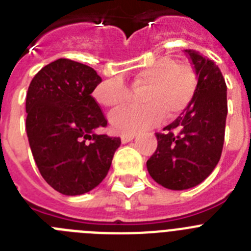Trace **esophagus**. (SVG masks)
<instances>
[{
    "instance_id": "esophagus-1",
    "label": "esophagus",
    "mask_w": 251,
    "mask_h": 251,
    "mask_svg": "<svg viewBox=\"0 0 251 251\" xmlns=\"http://www.w3.org/2000/svg\"><path fill=\"white\" fill-rule=\"evenodd\" d=\"M134 137H136L134 133H124V134L121 136V139L123 143H127V142H130L132 139H134Z\"/></svg>"
}]
</instances>
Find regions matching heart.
<instances>
[{"mask_svg": "<svg viewBox=\"0 0 251 251\" xmlns=\"http://www.w3.org/2000/svg\"><path fill=\"white\" fill-rule=\"evenodd\" d=\"M141 94L143 106H124L110 114V124L117 132L137 133L161 123L167 114L176 118L185 112L196 94L197 79L192 69L171 57H159L137 70L130 83ZM130 90L123 79L113 76L95 86L93 95L99 104L117 108L128 100Z\"/></svg>", "mask_w": 251, "mask_h": 251, "instance_id": "1", "label": "heart"}]
</instances>
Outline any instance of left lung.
Segmentation results:
<instances>
[{"label":"left lung","instance_id":"1","mask_svg":"<svg viewBox=\"0 0 251 251\" xmlns=\"http://www.w3.org/2000/svg\"><path fill=\"white\" fill-rule=\"evenodd\" d=\"M197 75L192 103L162 133L147 170L157 183L170 190H187L201 183L220 161L227 115L226 84L220 69L200 52L185 50Z\"/></svg>","mask_w":251,"mask_h":251}]
</instances>
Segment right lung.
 Masks as SVG:
<instances>
[{
  "mask_svg": "<svg viewBox=\"0 0 251 251\" xmlns=\"http://www.w3.org/2000/svg\"><path fill=\"white\" fill-rule=\"evenodd\" d=\"M101 77L69 59L44 66L26 95V132L40 174L57 192L76 196L99 185L121 138L97 134L108 121L92 97Z\"/></svg>",
  "mask_w": 251,
  "mask_h": 251,
  "instance_id": "add662e5",
  "label": "right lung"
}]
</instances>
